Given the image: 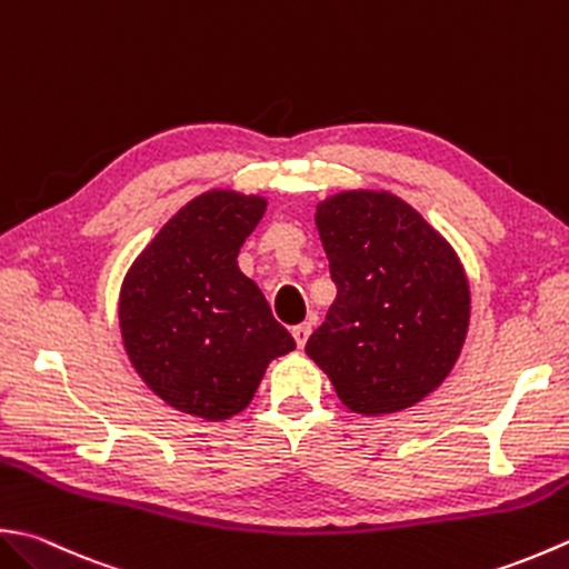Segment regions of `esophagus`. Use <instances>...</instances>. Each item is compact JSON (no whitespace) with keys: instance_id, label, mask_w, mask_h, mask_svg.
<instances>
[{"instance_id":"esophagus-1","label":"esophagus","mask_w":569,"mask_h":569,"mask_svg":"<svg viewBox=\"0 0 569 569\" xmlns=\"http://www.w3.org/2000/svg\"><path fill=\"white\" fill-rule=\"evenodd\" d=\"M310 322H300V326H296L291 332H293V340H296V345L298 348H303V345L308 342V338H310Z\"/></svg>"}]
</instances>
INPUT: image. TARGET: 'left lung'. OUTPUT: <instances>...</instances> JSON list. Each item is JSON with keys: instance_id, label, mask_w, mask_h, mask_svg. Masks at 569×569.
Returning <instances> with one entry per match:
<instances>
[{"instance_id": "1", "label": "left lung", "mask_w": 569, "mask_h": 569, "mask_svg": "<svg viewBox=\"0 0 569 569\" xmlns=\"http://www.w3.org/2000/svg\"><path fill=\"white\" fill-rule=\"evenodd\" d=\"M338 286L306 352L355 415H395L431 395L459 360L471 291L451 243L387 189H345L316 207Z\"/></svg>"}]
</instances>
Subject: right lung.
I'll return each mask as SVG.
<instances>
[{
    "mask_svg": "<svg viewBox=\"0 0 569 569\" xmlns=\"http://www.w3.org/2000/svg\"><path fill=\"white\" fill-rule=\"evenodd\" d=\"M266 207L261 194L209 189L154 233L122 278V348L140 380L184 415H239L271 360L296 348L237 263Z\"/></svg>",
    "mask_w": 569,
    "mask_h": 569,
    "instance_id": "right-lung-1",
    "label": "right lung"
}]
</instances>
